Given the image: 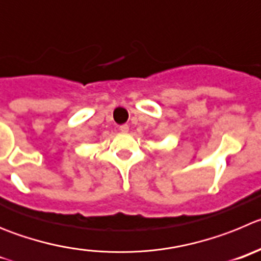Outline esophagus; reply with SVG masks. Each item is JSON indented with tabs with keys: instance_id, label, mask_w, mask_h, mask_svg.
Segmentation results:
<instances>
[{
	"instance_id": "esophagus-1",
	"label": "esophagus",
	"mask_w": 261,
	"mask_h": 261,
	"mask_svg": "<svg viewBox=\"0 0 261 261\" xmlns=\"http://www.w3.org/2000/svg\"><path fill=\"white\" fill-rule=\"evenodd\" d=\"M128 128H130V127H128V125H126V123H125V125L119 126V130H121L122 133H127Z\"/></svg>"
}]
</instances>
